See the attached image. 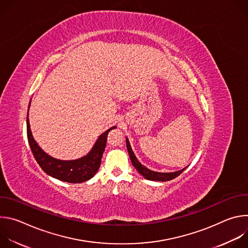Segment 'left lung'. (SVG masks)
Masks as SVG:
<instances>
[{"label": "left lung", "instance_id": "8db88e82", "mask_svg": "<svg viewBox=\"0 0 248 248\" xmlns=\"http://www.w3.org/2000/svg\"><path fill=\"white\" fill-rule=\"evenodd\" d=\"M126 140V149H127V152H128V155H129V158H130V161L133 165V167L137 170V171L143 176V178H145L146 180H149V181H158V182H167V181H170V180H173L174 178H176V176H179L187 167L184 168L183 170H176V171H172V172H160V171H154V170H149L148 168H146L145 166H143L142 164H141L137 158L135 157L132 149H131V146H130V143H129V140L128 138L126 137L125 138Z\"/></svg>", "mask_w": 248, "mask_h": 248}]
</instances>
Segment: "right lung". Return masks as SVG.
Segmentation results:
<instances>
[{"instance_id": "1", "label": "right lung", "mask_w": 248, "mask_h": 248, "mask_svg": "<svg viewBox=\"0 0 248 248\" xmlns=\"http://www.w3.org/2000/svg\"><path fill=\"white\" fill-rule=\"evenodd\" d=\"M30 103L28 106V111L30 107ZM26 126H27V138L28 143L30 145L31 151L35 160L37 161L41 169L53 178L70 183V184H80L90 180L95 175L98 171L101 159L106 147V142H107V135L110 130L116 128L117 126H113L103 132L98 139L96 140L95 144L93 145L92 149L87 153V155L77 159V160H60L56 159L46 152H44L38 143L33 138L29 120H28V113H27V120H26Z\"/></svg>"}]
</instances>
